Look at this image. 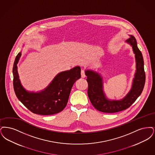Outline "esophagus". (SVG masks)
<instances>
[{
	"mask_svg": "<svg viewBox=\"0 0 155 155\" xmlns=\"http://www.w3.org/2000/svg\"><path fill=\"white\" fill-rule=\"evenodd\" d=\"M81 76L82 78H84L86 77L85 75V71L84 70H81Z\"/></svg>",
	"mask_w": 155,
	"mask_h": 155,
	"instance_id": "obj_1",
	"label": "esophagus"
}]
</instances>
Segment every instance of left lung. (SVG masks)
Masks as SVG:
<instances>
[{
	"label": "left lung",
	"mask_w": 155,
	"mask_h": 155,
	"mask_svg": "<svg viewBox=\"0 0 155 155\" xmlns=\"http://www.w3.org/2000/svg\"><path fill=\"white\" fill-rule=\"evenodd\" d=\"M126 41L133 48L136 61V71L131 90L120 100H110L103 90V80L100 74L91 70L86 71L88 83L87 94L92 105L97 110L105 113H115L129 108L141 95L145 83L144 62L134 37Z\"/></svg>",
	"instance_id": "obj_1"
}]
</instances>
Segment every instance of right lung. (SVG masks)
<instances>
[{
	"instance_id": "1",
	"label": "right lung",
	"mask_w": 155,
	"mask_h": 155,
	"mask_svg": "<svg viewBox=\"0 0 155 155\" xmlns=\"http://www.w3.org/2000/svg\"><path fill=\"white\" fill-rule=\"evenodd\" d=\"M21 53L16 56L14 62V90L18 99L30 111L35 114L50 115L61 112L67 106L74 82L81 77V68L75 67L57 74L47 87L41 91H27L21 83L17 64Z\"/></svg>"
}]
</instances>
